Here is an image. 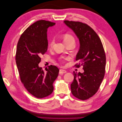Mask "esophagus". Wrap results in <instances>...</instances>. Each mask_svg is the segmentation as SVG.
Instances as JSON below:
<instances>
[{
	"label": "esophagus",
	"mask_w": 122,
	"mask_h": 122,
	"mask_svg": "<svg viewBox=\"0 0 122 122\" xmlns=\"http://www.w3.org/2000/svg\"><path fill=\"white\" fill-rule=\"evenodd\" d=\"M66 72V71L64 70L63 69H60L59 71V74H63V73H65Z\"/></svg>",
	"instance_id": "obj_1"
}]
</instances>
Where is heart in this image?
<instances>
[{"label":"heart","instance_id":"1","mask_svg":"<svg viewBox=\"0 0 122 122\" xmlns=\"http://www.w3.org/2000/svg\"><path fill=\"white\" fill-rule=\"evenodd\" d=\"M75 41L74 38H73L72 36L70 34H69V33L65 34L64 36V43L68 42V41ZM54 43H55V39H52L49 44V46L50 47H51L54 44Z\"/></svg>","mask_w":122,"mask_h":122}]
</instances>
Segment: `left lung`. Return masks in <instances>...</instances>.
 <instances>
[{
	"label": "left lung",
	"mask_w": 122,
	"mask_h": 122,
	"mask_svg": "<svg viewBox=\"0 0 122 122\" xmlns=\"http://www.w3.org/2000/svg\"><path fill=\"white\" fill-rule=\"evenodd\" d=\"M79 39L80 47L76 60L77 67L83 66L84 72H73L74 79L71 84L72 95L85 100L97 92L105 75L106 57L100 38L86 24L79 21H64Z\"/></svg>",
	"instance_id": "left-lung-1"
}]
</instances>
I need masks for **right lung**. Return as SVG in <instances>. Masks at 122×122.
Returning <instances> with one entry per match:
<instances>
[{
    "mask_svg": "<svg viewBox=\"0 0 122 122\" xmlns=\"http://www.w3.org/2000/svg\"><path fill=\"white\" fill-rule=\"evenodd\" d=\"M55 24L45 20L35 22L26 29L17 44L15 60L21 81L38 98L52 93L53 83L58 75L59 70L55 65L46 67L45 71L39 66L40 57L47 50V29Z\"/></svg>",
    "mask_w": 122,
    "mask_h": 122,
    "instance_id": "add662e5",
    "label": "right lung"
}]
</instances>
